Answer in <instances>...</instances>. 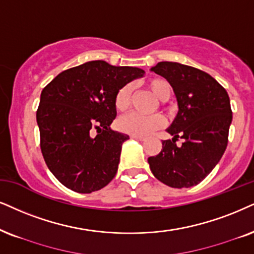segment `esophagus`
<instances>
[{"label":"esophagus","instance_id":"34e87169","mask_svg":"<svg viewBox=\"0 0 254 254\" xmlns=\"http://www.w3.org/2000/svg\"><path fill=\"white\" fill-rule=\"evenodd\" d=\"M130 137H131V138H133V139L140 140V142H143V140H145V137H140V136H133V134H131Z\"/></svg>","mask_w":254,"mask_h":254}]
</instances>
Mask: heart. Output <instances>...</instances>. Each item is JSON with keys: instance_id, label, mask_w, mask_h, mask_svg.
I'll list each match as a JSON object with an SVG mask.
<instances>
[{"instance_id": "b5f03b06", "label": "heart", "mask_w": 254, "mask_h": 254, "mask_svg": "<svg viewBox=\"0 0 254 254\" xmlns=\"http://www.w3.org/2000/svg\"><path fill=\"white\" fill-rule=\"evenodd\" d=\"M147 88L152 94L156 96L159 101H169L172 94V86L164 78H151L147 81ZM131 95H132V84L127 83L118 90L115 96V107L117 110L124 111L129 108L131 103ZM118 129L125 133L133 134V136H147L153 131L160 129L165 125L164 117L160 115H153V116H143L137 112L125 115L121 117L117 122Z\"/></svg>"}]
</instances>
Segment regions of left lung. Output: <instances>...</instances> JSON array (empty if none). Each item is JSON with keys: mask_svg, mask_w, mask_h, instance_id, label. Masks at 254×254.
I'll list each match as a JSON object with an SVG mask.
<instances>
[{"mask_svg": "<svg viewBox=\"0 0 254 254\" xmlns=\"http://www.w3.org/2000/svg\"><path fill=\"white\" fill-rule=\"evenodd\" d=\"M151 71L171 84L178 103L177 116L166 131L162 151L149 157L151 172L168 186L191 188L200 183L225 152L232 122L226 90L208 73L177 62H159ZM185 139L182 147L175 140Z\"/></svg>", "mask_w": 254, "mask_h": 254, "instance_id": "left-lung-1", "label": "left lung"}]
</instances>
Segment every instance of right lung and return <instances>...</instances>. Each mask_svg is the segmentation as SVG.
Segmentation results:
<instances>
[{"instance_id":"right-lung-1","label":"right lung","mask_w":254,"mask_h":254,"mask_svg":"<svg viewBox=\"0 0 254 254\" xmlns=\"http://www.w3.org/2000/svg\"><path fill=\"white\" fill-rule=\"evenodd\" d=\"M143 75L134 66L91 61L64 70L42 90L36 112L41 151L65 188L91 193L116 176L122 144L129 136L110 127L117 115L115 96Z\"/></svg>"}]
</instances>
